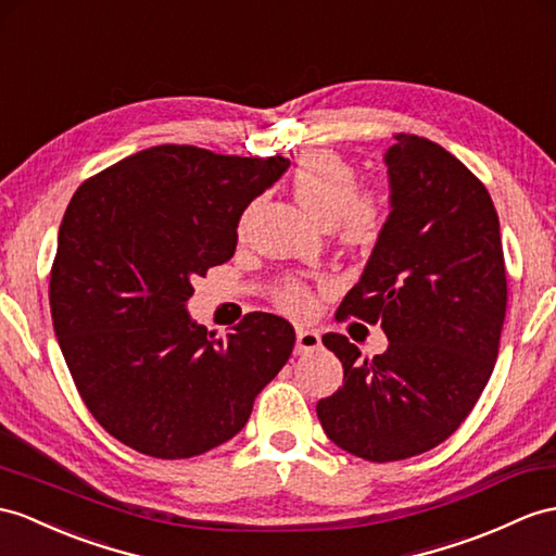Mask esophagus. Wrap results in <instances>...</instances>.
<instances>
[{"label": "esophagus", "instance_id": "esophagus-1", "mask_svg": "<svg viewBox=\"0 0 556 556\" xmlns=\"http://www.w3.org/2000/svg\"><path fill=\"white\" fill-rule=\"evenodd\" d=\"M320 346V334L308 328H296V354H308Z\"/></svg>", "mask_w": 556, "mask_h": 556}]
</instances>
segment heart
<instances>
[{"mask_svg": "<svg viewBox=\"0 0 556 556\" xmlns=\"http://www.w3.org/2000/svg\"><path fill=\"white\" fill-rule=\"evenodd\" d=\"M292 195L306 214L323 226H334L349 245H368L384 219V205L377 193L358 191V172L351 162L330 151H311L292 172ZM282 308L304 314L308 292L296 280L282 282L276 292Z\"/></svg>", "mask_w": 556, "mask_h": 556, "instance_id": "1", "label": "heart"}]
</instances>
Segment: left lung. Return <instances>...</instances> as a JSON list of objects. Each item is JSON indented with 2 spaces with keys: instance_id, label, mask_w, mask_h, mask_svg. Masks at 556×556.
I'll return each mask as SVG.
<instances>
[{
  "instance_id": "1",
  "label": "left lung",
  "mask_w": 556,
  "mask_h": 556,
  "mask_svg": "<svg viewBox=\"0 0 556 556\" xmlns=\"http://www.w3.org/2000/svg\"><path fill=\"white\" fill-rule=\"evenodd\" d=\"M384 165L391 212L337 316L382 323L389 346L368 361L344 334H325L344 384L316 405L328 439L370 463L427 453L465 422L491 380L507 308L485 186L415 134H396Z\"/></svg>"
}]
</instances>
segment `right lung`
Here are the masks:
<instances>
[{"mask_svg":"<svg viewBox=\"0 0 556 556\" xmlns=\"http://www.w3.org/2000/svg\"><path fill=\"white\" fill-rule=\"evenodd\" d=\"M288 167L165 143L73 195L51 266L53 330L89 413L129 448L162 459L216 448L288 363L286 318L256 311L219 340L186 311L193 278L231 260L242 212Z\"/></svg>","mask_w":556,"mask_h":556,"instance_id":"add662e5","label":"right lung"}]
</instances>
